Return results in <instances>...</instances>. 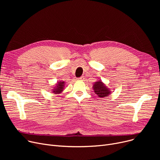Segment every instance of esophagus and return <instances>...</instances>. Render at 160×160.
Here are the masks:
<instances>
[{"label":"esophagus","mask_w":160,"mask_h":160,"mask_svg":"<svg viewBox=\"0 0 160 160\" xmlns=\"http://www.w3.org/2000/svg\"><path fill=\"white\" fill-rule=\"evenodd\" d=\"M83 80H84V77H80V78H78V80H82V81H83Z\"/></svg>","instance_id":"esophagus-1"}]
</instances>
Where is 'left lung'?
<instances>
[{
  "label": "left lung",
  "instance_id": "8db88e82",
  "mask_svg": "<svg viewBox=\"0 0 160 160\" xmlns=\"http://www.w3.org/2000/svg\"><path fill=\"white\" fill-rule=\"evenodd\" d=\"M93 89L94 90L95 93L98 95L100 98H103L108 97L112 93V91L108 86L105 85L101 80L97 81L93 85Z\"/></svg>",
  "mask_w": 160,
  "mask_h": 160
}]
</instances>
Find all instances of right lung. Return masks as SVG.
<instances>
[{"label": "right lung", "instance_id": "obj_1", "mask_svg": "<svg viewBox=\"0 0 160 160\" xmlns=\"http://www.w3.org/2000/svg\"><path fill=\"white\" fill-rule=\"evenodd\" d=\"M64 88H65V82L59 81L56 83L54 87L52 89V91L54 94H60L63 91Z\"/></svg>", "mask_w": 160, "mask_h": 160}]
</instances>
